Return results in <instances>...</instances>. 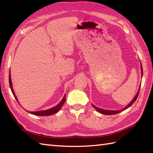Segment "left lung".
Listing matches in <instances>:
<instances>
[{"mask_svg":"<svg viewBox=\"0 0 153 153\" xmlns=\"http://www.w3.org/2000/svg\"><path fill=\"white\" fill-rule=\"evenodd\" d=\"M141 69H142V75H143V68H142V64H141ZM140 87H141V85H140ZM140 88H139V91H138V93L136 94V96L134 97V98L132 100V101H131V102L129 103L127 106L125 107V108H123V110H121V111H108V110H104V109H101V108H97V107H96V106H94V105H93V107H94V108L95 109H96V111H98L99 112H100V113H101V114H106V115H112V114H118V113H120V112H121V111H124V110H125V109H127V108H128L129 107H131V105L134 103V102H135V101L136 100V99H137V97H138V95H139V92H140Z\"/></svg>","mask_w":153,"mask_h":153,"instance_id":"obj_1","label":"left lung"}]
</instances>
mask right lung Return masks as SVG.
<instances>
[{"mask_svg":"<svg viewBox=\"0 0 153 153\" xmlns=\"http://www.w3.org/2000/svg\"><path fill=\"white\" fill-rule=\"evenodd\" d=\"M9 83H10V88L11 90V92L13 93V95L14 96L15 98L16 99V100L18 101L17 98V96H15V94L13 91V89L12 88V83H11V76H10V72L9 74ZM65 97H66V95H65L64 97L62 98V101L61 102L59 103L57 105H56V107H54L50 109H48V110H46V111H36V112H30L31 114H32L33 115H36V116H50V115H52L55 113L59 111L60 110L61 108V107H62V105H64L65 103ZM19 103V102H18Z\"/></svg>","mask_w":153,"mask_h":153,"instance_id":"1","label":"right lung"}]
</instances>
